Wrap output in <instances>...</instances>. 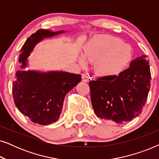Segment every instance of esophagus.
<instances>
[{"label":"esophagus","instance_id":"esophagus-1","mask_svg":"<svg viewBox=\"0 0 159 159\" xmlns=\"http://www.w3.org/2000/svg\"><path fill=\"white\" fill-rule=\"evenodd\" d=\"M82 79L83 82H90V76H89V75H88V74L84 73L82 75Z\"/></svg>","mask_w":159,"mask_h":159}]
</instances>
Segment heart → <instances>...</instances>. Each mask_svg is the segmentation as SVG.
Returning a JSON list of instances; mask_svg holds the SVG:
<instances>
[{
    "mask_svg": "<svg viewBox=\"0 0 159 159\" xmlns=\"http://www.w3.org/2000/svg\"><path fill=\"white\" fill-rule=\"evenodd\" d=\"M84 56L95 63V71L101 77H113L120 74L132 58L130 45L121 39L109 34H99L89 41L84 48ZM84 56L80 58L82 65L86 64Z\"/></svg>",
    "mask_w": 159,
    "mask_h": 159,
    "instance_id": "obj_1",
    "label": "heart"
}]
</instances>
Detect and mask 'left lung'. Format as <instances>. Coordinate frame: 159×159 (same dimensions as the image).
Segmentation results:
<instances>
[{"label":"left lung","mask_w":159,"mask_h":159,"mask_svg":"<svg viewBox=\"0 0 159 159\" xmlns=\"http://www.w3.org/2000/svg\"><path fill=\"white\" fill-rule=\"evenodd\" d=\"M147 56L130 63L118 76L103 77L89 82L95 114L117 124L131 121L142 112L151 87Z\"/></svg>","instance_id":"8db88e82"}]
</instances>
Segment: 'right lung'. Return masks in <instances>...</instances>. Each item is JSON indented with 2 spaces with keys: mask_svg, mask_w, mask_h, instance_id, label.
Returning <instances> with one entry per match:
<instances>
[{
  "mask_svg": "<svg viewBox=\"0 0 159 159\" xmlns=\"http://www.w3.org/2000/svg\"><path fill=\"white\" fill-rule=\"evenodd\" d=\"M39 30L27 38L21 49L19 61L21 70L16 72L13 82V98L19 111L32 122L48 125L59 119L65 96L81 81V75L66 71L24 70L34 48L44 38L64 33Z\"/></svg>",
  "mask_w": 159,
  "mask_h": 159,
  "instance_id": "right-lung-1",
  "label": "right lung"
}]
</instances>
